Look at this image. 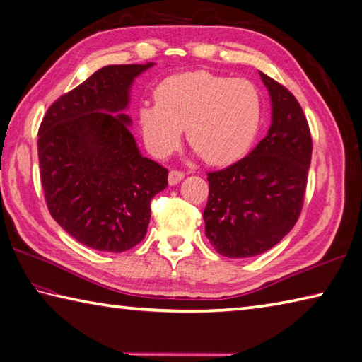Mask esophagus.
<instances>
[{"label":"esophagus","instance_id":"obj_1","mask_svg":"<svg viewBox=\"0 0 362 362\" xmlns=\"http://www.w3.org/2000/svg\"><path fill=\"white\" fill-rule=\"evenodd\" d=\"M183 177H185V173L183 171H179V169H171V171H169V177H168L169 185H175V183H179Z\"/></svg>","mask_w":362,"mask_h":362}]
</instances>
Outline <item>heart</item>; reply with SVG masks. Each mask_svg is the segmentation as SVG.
Instances as JSON below:
<instances>
[{
	"label": "heart",
	"instance_id": "obj_1",
	"mask_svg": "<svg viewBox=\"0 0 362 362\" xmlns=\"http://www.w3.org/2000/svg\"><path fill=\"white\" fill-rule=\"evenodd\" d=\"M262 119V100L251 81L205 70L169 76L155 89V102L139 108L144 143L163 158L187 129L189 146L209 165H230L250 151Z\"/></svg>",
	"mask_w": 362,
	"mask_h": 362
}]
</instances>
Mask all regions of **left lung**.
I'll use <instances>...</instances> for the list:
<instances>
[{"label":"left lung","instance_id":"left-lung-1","mask_svg":"<svg viewBox=\"0 0 362 362\" xmlns=\"http://www.w3.org/2000/svg\"><path fill=\"white\" fill-rule=\"evenodd\" d=\"M273 103V122L256 148L233 165L207 173L205 235L224 257L272 250L301 215L313 157L308 119L286 86L260 72Z\"/></svg>","mask_w":362,"mask_h":362}]
</instances>
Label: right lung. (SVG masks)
I'll return each instance as SVG.
<instances>
[{"label":"right lung","instance_id":"right-lung-1","mask_svg":"<svg viewBox=\"0 0 362 362\" xmlns=\"http://www.w3.org/2000/svg\"><path fill=\"white\" fill-rule=\"evenodd\" d=\"M153 64L106 66L62 94L39 127L40 182L49 215L92 250L124 252L146 237L151 201L168 169L139 153L129 89Z\"/></svg>","mask_w":362,"mask_h":362}]
</instances>
